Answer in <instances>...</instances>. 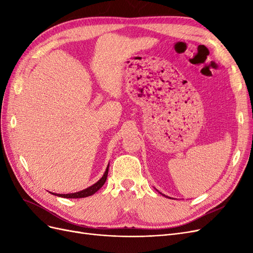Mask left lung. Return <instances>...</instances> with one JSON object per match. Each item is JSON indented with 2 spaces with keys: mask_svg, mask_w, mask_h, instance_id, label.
Returning a JSON list of instances; mask_svg holds the SVG:
<instances>
[{
  "mask_svg": "<svg viewBox=\"0 0 253 253\" xmlns=\"http://www.w3.org/2000/svg\"><path fill=\"white\" fill-rule=\"evenodd\" d=\"M157 191H158V190H157ZM159 193H160V192H159ZM160 194H163V193H160ZM163 195H164V196H166V197H168V198H171L170 196H167V195H165V194H163Z\"/></svg>",
  "mask_w": 253,
  "mask_h": 253,
  "instance_id": "8db88e82",
  "label": "left lung"
}]
</instances>
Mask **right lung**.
Returning a JSON list of instances; mask_svg holds the SVG:
<instances>
[{
  "mask_svg": "<svg viewBox=\"0 0 253 253\" xmlns=\"http://www.w3.org/2000/svg\"><path fill=\"white\" fill-rule=\"evenodd\" d=\"M109 167H110V164L106 166V169L103 172V174L101 175V177L97 179L95 182L90 183L89 186H87L85 188H82L80 190L74 191V192H72V193H51V194L60 196V197H64V198H82V197H87V196L93 195L104 185L106 178H108Z\"/></svg>",
  "mask_w": 253,
  "mask_h": 253,
  "instance_id": "1",
  "label": "right lung"
}]
</instances>
